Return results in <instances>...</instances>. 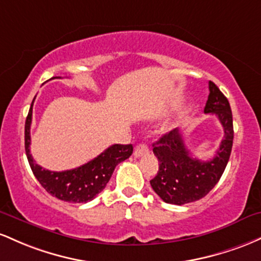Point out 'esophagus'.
I'll return each instance as SVG.
<instances>
[{"mask_svg":"<svg viewBox=\"0 0 261 261\" xmlns=\"http://www.w3.org/2000/svg\"><path fill=\"white\" fill-rule=\"evenodd\" d=\"M149 153V148L148 145L144 144V143H140L136 146V149H134V156L136 158H140V156H144L145 154Z\"/></svg>","mask_w":261,"mask_h":261,"instance_id":"obj_1","label":"esophagus"}]
</instances>
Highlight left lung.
Returning <instances> with one entry per match:
<instances>
[{"label": "left lung", "mask_w": 261, "mask_h": 261, "mask_svg": "<svg viewBox=\"0 0 261 261\" xmlns=\"http://www.w3.org/2000/svg\"><path fill=\"white\" fill-rule=\"evenodd\" d=\"M210 95L204 113L218 117L224 130L219 149L211 160L202 162L191 156L178 128L164 134L153 146L159 170L150 185L166 203L185 204L204 197L224 172L233 145V117L229 102L221 90L208 83Z\"/></svg>", "instance_id": "obj_1"}]
</instances>
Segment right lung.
Returning a JSON list of instances; mask_svg holds the SVG:
<instances>
[{
  "instance_id": "right-lung-1",
  "label": "right lung",
  "mask_w": 261,
  "mask_h": 261,
  "mask_svg": "<svg viewBox=\"0 0 261 261\" xmlns=\"http://www.w3.org/2000/svg\"><path fill=\"white\" fill-rule=\"evenodd\" d=\"M33 102H32L27 119H25L24 146L28 163L34 176L37 177V180L48 194L61 201L72 202V203H86V202L93 200L106 187L116 166L130 156L133 153V145H111L91 162L71 170L50 171V170L44 169L34 162L31 154V149H29Z\"/></svg>"
}]
</instances>
